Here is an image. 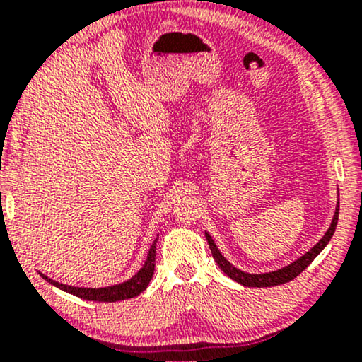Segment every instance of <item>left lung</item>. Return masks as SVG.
<instances>
[{
  "mask_svg": "<svg viewBox=\"0 0 362 362\" xmlns=\"http://www.w3.org/2000/svg\"><path fill=\"white\" fill-rule=\"evenodd\" d=\"M338 216H339V202L336 204L333 221H331L328 230H326V234L318 240V244H315L308 252H306V254L301 255L300 259H296L295 262H291V264L281 267L279 270L265 272V274H249V272L237 269V267L232 265L230 262L222 255V252L217 249L216 242L211 237L209 232H204V234H206L207 244H209L212 255H214V260L217 262V265L221 267V270L224 272L227 276H230L232 280H235L237 284L244 286H257V288H264V286H275V285L286 284V281L293 280L295 276H298L301 272H303L306 267L316 259V255H318L320 252L328 245V242L331 240V237H333L336 230V226H338Z\"/></svg>",
  "mask_w": 362,
  "mask_h": 362,
  "instance_id": "obj_1",
  "label": "left lung"
}]
</instances>
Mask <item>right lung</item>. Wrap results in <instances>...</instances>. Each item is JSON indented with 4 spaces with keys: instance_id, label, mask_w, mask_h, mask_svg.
<instances>
[{
    "instance_id": "1",
    "label": "right lung",
    "mask_w": 362,
    "mask_h": 362,
    "mask_svg": "<svg viewBox=\"0 0 362 362\" xmlns=\"http://www.w3.org/2000/svg\"><path fill=\"white\" fill-rule=\"evenodd\" d=\"M156 242L158 237L153 240V244L148 250L146 260L140 270L136 272L132 279H128L122 284L110 285V286H102V288H87V286H72V285H64L59 281L49 279L47 275H44L42 272H39V275L49 284L57 286L59 290L71 293L74 296H78L82 300L88 301H105V303H112V301H122L128 298H135L141 293L143 290H146L148 284H150L153 272H155V257H156Z\"/></svg>"
}]
</instances>
